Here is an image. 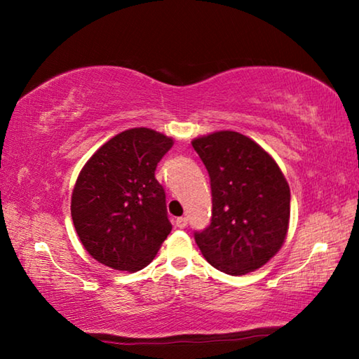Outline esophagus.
Returning a JSON list of instances; mask_svg holds the SVG:
<instances>
[{
	"mask_svg": "<svg viewBox=\"0 0 359 359\" xmlns=\"http://www.w3.org/2000/svg\"><path fill=\"white\" fill-rule=\"evenodd\" d=\"M187 224H188V218L187 217H179L177 220H175V226L180 228V229L187 228Z\"/></svg>",
	"mask_w": 359,
	"mask_h": 359,
	"instance_id": "obj_1",
	"label": "esophagus"
}]
</instances>
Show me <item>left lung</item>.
Returning a JSON list of instances; mask_svg holds the SVG:
<instances>
[{
	"label": "left lung",
	"mask_w": 359,
	"mask_h": 359,
	"mask_svg": "<svg viewBox=\"0 0 359 359\" xmlns=\"http://www.w3.org/2000/svg\"><path fill=\"white\" fill-rule=\"evenodd\" d=\"M210 177L212 218L194 241L215 269L242 276L280 250L290 222V187L280 168L241 133L218 131L191 142Z\"/></svg>",
	"instance_id": "1"
}]
</instances>
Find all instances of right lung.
Returning <instances> with one entry per match:
<instances>
[{"label": "right lung", "mask_w": 359, "mask_h": 359, "mask_svg": "<svg viewBox=\"0 0 359 359\" xmlns=\"http://www.w3.org/2000/svg\"><path fill=\"white\" fill-rule=\"evenodd\" d=\"M172 139L149 128L114 136L79 174L71 217L79 239L101 264L141 271L171 233L166 193L155 169Z\"/></svg>", "instance_id": "add662e5"}]
</instances>
